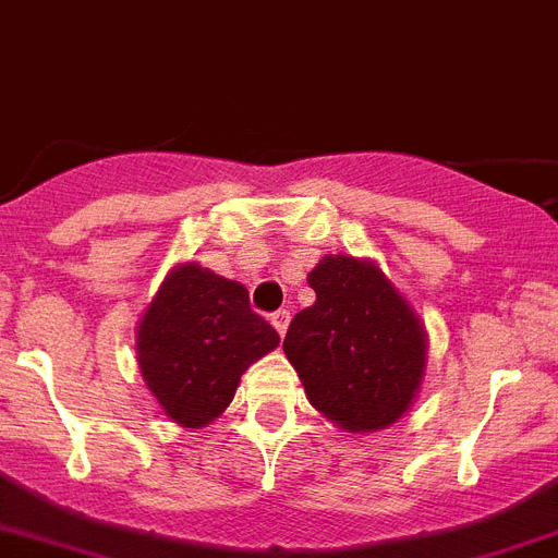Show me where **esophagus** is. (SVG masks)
I'll return each mask as SVG.
<instances>
[{
  "label": "esophagus",
  "instance_id": "34e87169",
  "mask_svg": "<svg viewBox=\"0 0 558 558\" xmlns=\"http://www.w3.org/2000/svg\"><path fill=\"white\" fill-rule=\"evenodd\" d=\"M270 325L276 327L279 338H284V332H288V325H290V313L288 311H276L274 316H270Z\"/></svg>",
  "mask_w": 558,
  "mask_h": 558
}]
</instances>
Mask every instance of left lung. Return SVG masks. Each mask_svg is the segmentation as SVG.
<instances>
[{
	"instance_id": "left-lung-1",
	"label": "left lung",
	"mask_w": 558,
	"mask_h": 558,
	"mask_svg": "<svg viewBox=\"0 0 558 558\" xmlns=\"http://www.w3.org/2000/svg\"><path fill=\"white\" fill-rule=\"evenodd\" d=\"M307 284L316 304L293 316L282 344L307 401L347 432L387 428L421 389V318L369 259L325 256Z\"/></svg>"
}]
</instances>
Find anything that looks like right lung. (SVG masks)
Listing matches in <instances>:
<instances>
[{
    "label": "right lung",
    "instance_id": "obj_1",
    "mask_svg": "<svg viewBox=\"0 0 558 558\" xmlns=\"http://www.w3.org/2000/svg\"><path fill=\"white\" fill-rule=\"evenodd\" d=\"M279 347L240 282L197 262L163 279L137 325V366L174 423L199 428L226 412L247 366Z\"/></svg>",
    "mask_w": 558,
    "mask_h": 558
}]
</instances>
